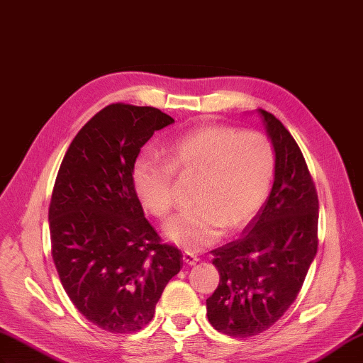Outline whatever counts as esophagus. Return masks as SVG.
<instances>
[{
    "mask_svg": "<svg viewBox=\"0 0 363 363\" xmlns=\"http://www.w3.org/2000/svg\"><path fill=\"white\" fill-rule=\"evenodd\" d=\"M183 261L186 262L188 265H196L199 262V257L194 253L186 252V253H183Z\"/></svg>",
    "mask_w": 363,
    "mask_h": 363,
    "instance_id": "34e87169",
    "label": "esophagus"
}]
</instances>
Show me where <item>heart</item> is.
<instances>
[{
  "label": "heart",
  "mask_w": 363,
  "mask_h": 363,
  "mask_svg": "<svg viewBox=\"0 0 363 363\" xmlns=\"http://www.w3.org/2000/svg\"><path fill=\"white\" fill-rule=\"evenodd\" d=\"M174 171L197 177L196 206L169 220L164 233L179 247L199 252L259 211L275 174V152L262 133L203 125L175 136L166 160L141 154L132 167V183L141 205L158 219L172 211Z\"/></svg>",
  "instance_id": "obj_1"
}]
</instances>
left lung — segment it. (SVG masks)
Wrapping results in <instances>:
<instances>
[{"label": "left lung", "instance_id": "1", "mask_svg": "<svg viewBox=\"0 0 363 363\" xmlns=\"http://www.w3.org/2000/svg\"><path fill=\"white\" fill-rule=\"evenodd\" d=\"M256 111L275 152V180L242 236L211 252L220 281L206 300L209 323L236 339L261 334L284 315L318 245V197L301 150L281 121Z\"/></svg>", "mask_w": 363, "mask_h": 363}]
</instances>
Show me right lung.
I'll return each instance as SVG.
<instances>
[{
    "label": "right lung",
    "mask_w": 363,
    "mask_h": 363,
    "mask_svg": "<svg viewBox=\"0 0 363 363\" xmlns=\"http://www.w3.org/2000/svg\"><path fill=\"white\" fill-rule=\"evenodd\" d=\"M174 119L154 107L111 104L72 140L50 205L51 252L72 304L115 334L154 318L182 252L161 244L132 183L141 147Z\"/></svg>",
    "instance_id": "add662e5"
}]
</instances>
